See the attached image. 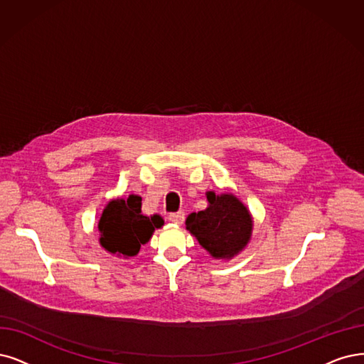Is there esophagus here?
I'll return each mask as SVG.
<instances>
[{"label":"esophagus","mask_w":364,"mask_h":364,"mask_svg":"<svg viewBox=\"0 0 364 364\" xmlns=\"http://www.w3.org/2000/svg\"><path fill=\"white\" fill-rule=\"evenodd\" d=\"M169 222L175 223V225H181L184 222V213L183 211H178V213H171L168 216Z\"/></svg>","instance_id":"1"}]
</instances>
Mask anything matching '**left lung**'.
Listing matches in <instances>:
<instances>
[{
    "instance_id": "8db88e82",
    "label": "left lung",
    "mask_w": 364,
    "mask_h": 364,
    "mask_svg": "<svg viewBox=\"0 0 364 364\" xmlns=\"http://www.w3.org/2000/svg\"><path fill=\"white\" fill-rule=\"evenodd\" d=\"M208 208L192 213L186 228L214 258H231L243 249L252 234V218L234 195L207 193Z\"/></svg>"
}]
</instances>
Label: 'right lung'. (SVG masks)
Returning a JSON list of instances; mask_svg holds the SVG:
<instances>
[{"label":"right lung","instance_id":"obj_1","mask_svg":"<svg viewBox=\"0 0 364 364\" xmlns=\"http://www.w3.org/2000/svg\"><path fill=\"white\" fill-rule=\"evenodd\" d=\"M141 196L111 200L103 210L99 222L100 245L111 253L129 258L134 257L145 245L156 228L164 225L157 214L146 218L141 213Z\"/></svg>","mask_w":364,"mask_h":364}]
</instances>
